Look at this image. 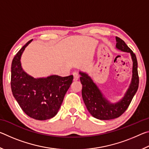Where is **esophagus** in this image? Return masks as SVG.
I'll use <instances>...</instances> for the list:
<instances>
[{
  "label": "esophagus",
  "instance_id": "esophagus-1",
  "mask_svg": "<svg viewBox=\"0 0 149 149\" xmlns=\"http://www.w3.org/2000/svg\"><path fill=\"white\" fill-rule=\"evenodd\" d=\"M73 75H74V81H77L78 79H79V75L76 72H74L73 73Z\"/></svg>",
  "mask_w": 149,
  "mask_h": 149
}]
</instances>
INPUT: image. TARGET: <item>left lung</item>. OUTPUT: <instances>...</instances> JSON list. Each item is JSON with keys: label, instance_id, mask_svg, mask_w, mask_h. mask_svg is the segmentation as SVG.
I'll use <instances>...</instances> for the list:
<instances>
[{"label": "left lung", "instance_id": "left-lung-1", "mask_svg": "<svg viewBox=\"0 0 149 149\" xmlns=\"http://www.w3.org/2000/svg\"><path fill=\"white\" fill-rule=\"evenodd\" d=\"M116 47L122 52H129L133 61L132 77L127 91L122 99L116 102L109 101L87 73L79 72L82 84V97L88 111L93 117L101 120H108L120 117L129 107L139 87L137 60L133 53L122 39L116 37Z\"/></svg>", "mask_w": 149, "mask_h": 149}]
</instances>
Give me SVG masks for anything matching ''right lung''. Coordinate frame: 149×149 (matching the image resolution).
Returning <instances> with one entry per match:
<instances>
[{
  "instance_id": "obj_1",
  "label": "right lung",
  "mask_w": 149,
  "mask_h": 149,
  "mask_svg": "<svg viewBox=\"0 0 149 149\" xmlns=\"http://www.w3.org/2000/svg\"><path fill=\"white\" fill-rule=\"evenodd\" d=\"M32 40L19 50L12 60L11 89L15 99L27 116L35 120H46L56 115L74 77L52 75L34 78L27 74L22 67L21 57Z\"/></svg>"
}]
</instances>
